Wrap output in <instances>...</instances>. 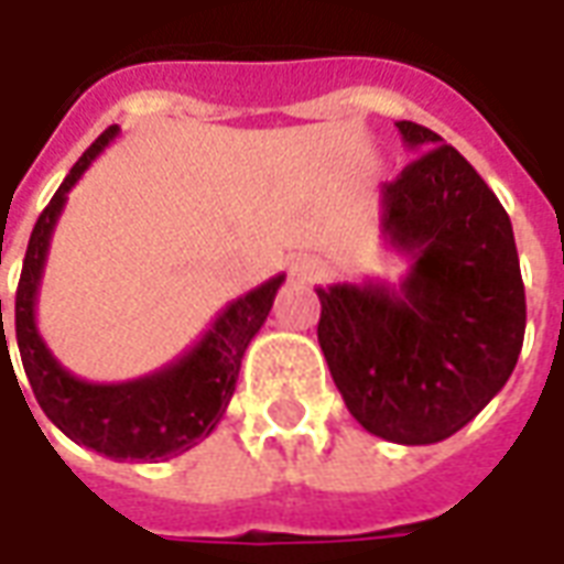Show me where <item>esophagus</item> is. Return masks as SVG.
<instances>
[{
	"instance_id": "1",
	"label": "esophagus",
	"mask_w": 564,
	"mask_h": 564,
	"mask_svg": "<svg viewBox=\"0 0 564 564\" xmlns=\"http://www.w3.org/2000/svg\"><path fill=\"white\" fill-rule=\"evenodd\" d=\"M326 274V262L317 257H295L290 262V278L295 281H319Z\"/></svg>"
}]
</instances>
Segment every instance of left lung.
<instances>
[{"instance_id":"1","label":"left lung","mask_w":564,"mask_h":564,"mask_svg":"<svg viewBox=\"0 0 564 564\" xmlns=\"http://www.w3.org/2000/svg\"><path fill=\"white\" fill-rule=\"evenodd\" d=\"M395 127L420 156L380 186V235L411 269L399 286H317V338L356 423L414 447L456 435L508 383L525 290L508 210L471 162L432 129Z\"/></svg>"}]
</instances>
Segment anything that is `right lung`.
Instances as JSON below:
<instances>
[{"mask_svg":"<svg viewBox=\"0 0 564 564\" xmlns=\"http://www.w3.org/2000/svg\"><path fill=\"white\" fill-rule=\"evenodd\" d=\"M117 132L120 127H108L93 141L87 153L72 165L66 181L59 184L51 205L35 223L20 271L18 299H14V329H18V350L32 392L47 420L63 435L72 437L80 447L102 453L108 459L156 462L181 456L217 429L238 383L247 344L262 329L286 274H274L271 281L259 283L257 290L229 302L210 323V329L184 356H177L174 362L153 375L123 380V383H90L75 378L44 344L35 323V305H39V286H42L51 238L59 214L66 208L68 189L78 184L93 160L117 139ZM2 354H8V347H2Z\"/></svg>","mask_w":564,"mask_h":564,"instance_id":"add662e5","label":"right lung"}]
</instances>
